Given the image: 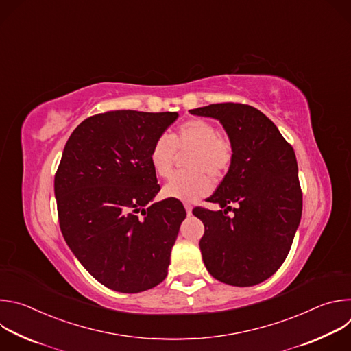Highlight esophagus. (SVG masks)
Here are the masks:
<instances>
[{"label": "esophagus", "instance_id": "1", "mask_svg": "<svg viewBox=\"0 0 351 351\" xmlns=\"http://www.w3.org/2000/svg\"><path fill=\"white\" fill-rule=\"evenodd\" d=\"M184 208H186V214L190 217V215H191V211H193L191 206H190V204H184Z\"/></svg>", "mask_w": 351, "mask_h": 351}]
</instances>
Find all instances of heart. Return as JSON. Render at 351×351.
Instances as JSON below:
<instances>
[{
	"mask_svg": "<svg viewBox=\"0 0 351 351\" xmlns=\"http://www.w3.org/2000/svg\"><path fill=\"white\" fill-rule=\"evenodd\" d=\"M191 149L184 167L190 171L176 173L165 183V197L178 198L180 202H195L206 195L211 187V178L222 176L233 160V145L230 140L218 133V129L208 121L191 119L184 122L171 136L161 134L149 149V164L161 178L171 176L176 152Z\"/></svg>",
	"mask_w": 351,
	"mask_h": 351,
	"instance_id": "b5f03b06",
	"label": "heart"
}]
</instances>
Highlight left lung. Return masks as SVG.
I'll use <instances>...</instances> for the list:
<instances>
[{
	"label": "left lung",
	"instance_id": "obj_1",
	"mask_svg": "<svg viewBox=\"0 0 351 351\" xmlns=\"http://www.w3.org/2000/svg\"><path fill=\"white\" fill-rule=\"evenodd\" d=\"M189 112L219 121L233 145L228 173L208 198L225 210H193L206 228L199 240L204 265L219 282L258 285L286 260L302 219L294 149L254 107L222 103ZM230 204L238 206L233 217L227 215Z\"/></svg>",
	"mask_w": 351,
	"mask_h": 351
}]
</instances>
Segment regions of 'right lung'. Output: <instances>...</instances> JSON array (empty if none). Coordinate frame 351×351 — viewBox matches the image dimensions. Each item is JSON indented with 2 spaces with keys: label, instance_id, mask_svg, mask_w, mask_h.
<instances>
[{
  "label": "right lung",
  "instance_id": "right-lung-1",
  "mask_svg": "<svg viewBox=\"0 0 351 351\" xmlns=\"http://www.w3.org/2000/svg\"><path fill=\"white\" fill-rule=\"evenodd\" d=\"M178 117L98 114L65 144L54 180L61 232L87 272L115 291L140 293L168 275L186 211L176 198L152 203L161 187L149 149Z\"/></svg>",
  "mask_w": 351,
  "mask_h": 351
}]
</instances>
